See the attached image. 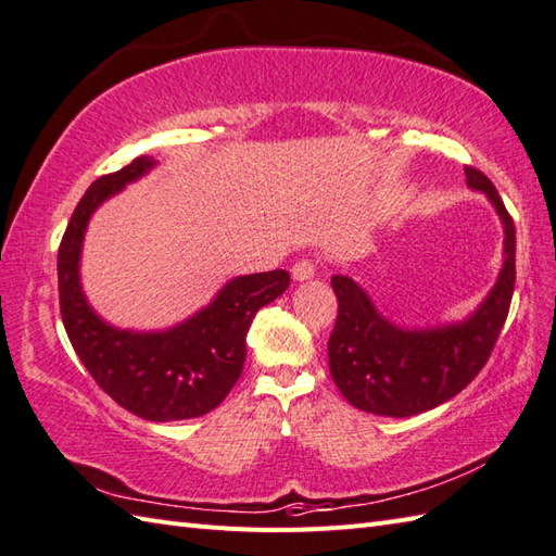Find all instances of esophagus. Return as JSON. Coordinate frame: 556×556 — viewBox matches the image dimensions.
Masks as SVG:
<instances>
[{
  "instance_id": "obj_1",
  "label": "esophagus",
  "mask_w": 556,
  "mask_h": 556,
  "mask_svg": "<svg viewBox=\"0 0 556 556\" xmlns=\"http://www.w3.org/2000/svg\"><path fill=\"white\" fill-rule=\"evenodd\" d=\"M291 277L293 281H307L315 277V263L313 261H299L291 267Z\"/></svg>"
}]
</instances>
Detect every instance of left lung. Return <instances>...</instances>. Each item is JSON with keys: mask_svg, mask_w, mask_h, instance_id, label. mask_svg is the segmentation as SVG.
<instances>
[{"mask_svg": "<svg viewBox=\"0 0 556 556\" xmlns=\"http://www.w3.org/2000/svg\"><path fill=\"white\" fill-rule=\"evenodd\" d=\"M467 185L485 193L505 249L493 289L471 315L435 327H400L381 315L351 275H333L339 317L329 337V371L353 407L379 417H412L455 397L483 369L505 325L516 279V229L493 182L464 167Z\"/></svg>", "mask_w": 556, "mask_h": 556, "instance_id": "8db88e82", "label": "left lung"}]
</instances>
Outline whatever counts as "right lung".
<instances>
[{"label":"right lung","instance_id":"obj_1","mask_svg":"<svg viewBox=\"0 0 556 556\" xmlns=\"http://www.w3.org/2000/svg\"><path fill=\"white\" fill-rule=\"evenodd\" d=\"M156 165L153 156H139L85 191L59 247V305L75 353L99 389L141 419L179 421L208 415L227 397L241 377L251 321L289 289V273L273 269L229 279L208 305L175 327L135 331L109 325L83 291L87 225L101 203Z\"/></svg>","mask_w":556,"mask_h":556}]
</instances>
